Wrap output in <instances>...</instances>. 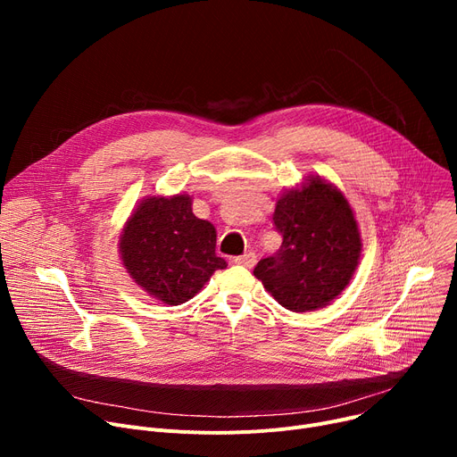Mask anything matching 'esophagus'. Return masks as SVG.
I'll return each instance as SVG.
<instances>
[{
  "label": "esophagus",
  "instance_id": "1",
  "mask_svg": "<svg viewBox=\"0 0 457 457\" xmlns=\"http://www.w3.org/2000/svg\"><path fill=\"white\" fill-rule=\"evenodd\" d=\"M233 261L237 262V265H243V267H246V269H252V267L255 265L257 255H255L253 252H246L245 255H238V257H235Z\"/></svg>",
  "mask_w": 457,
  "mask_h": 457
}]
</instances>
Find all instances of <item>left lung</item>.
Returning a JSON list of instances; mask_svg holds the SVG:
<instances>
[{
    "label": "left lung",
    "mask_w": 457,
    "mask_h": 457,
    "mask_svg": "<svg viewBox=\"0 0 457 457\" xmlns=\"http://www.w3.org/2000/svg\"><path fill=\"white\" fill-rule=\"evenodd\" d=\"M272 220L283 243L276 255L257 262L253 276L295 313L326 307L346 289L361 255L348 200L337 187L311 176L283 192Z\"/></svg>",
    "instance_id": "left-lung-1"
}]
</instances>
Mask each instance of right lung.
Listing matches in <instances>:
<instances>
[{
    "mask_svg": "<svg viewBox=\"0 0 457 457\" xmlns=\"http://www.w3.org/2000/svg\"><path fill=\"white\" fill-rule=\"evenodd\" d=\"M118 246L133 281L166 305L188 302L216 270L228 267L214 253V226L195 216L188 195L144 198Z\"/></svg>",
    "mask_w": 457,
    "mask_h": 457,
    "instance_id": "add662e5",
    "label": "right lung"
}]
</instances>
